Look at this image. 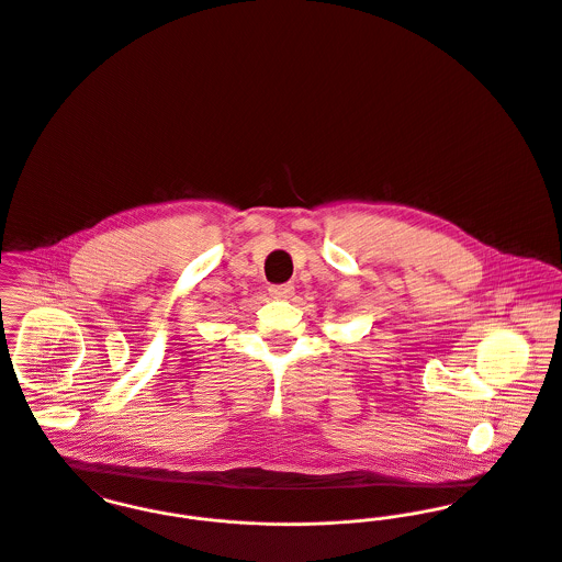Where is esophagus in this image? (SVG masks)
<instances>
[{
  "label": "esophagus",
  "instance_id": "1",
  "mask_svg": "<svg viewBox=\"0 0 562 562\" xmlns=\"http://www.w3.org/2000/svg\"><path fill=\"white\" fill-rule=\"evenodd\" d=\"M293 293H295V286H293V284H276V286H269V295H271L273 300H289Z\"/></svg>",
  "mask_w": 562,
  "mask_h": 562
}]
</instances>
